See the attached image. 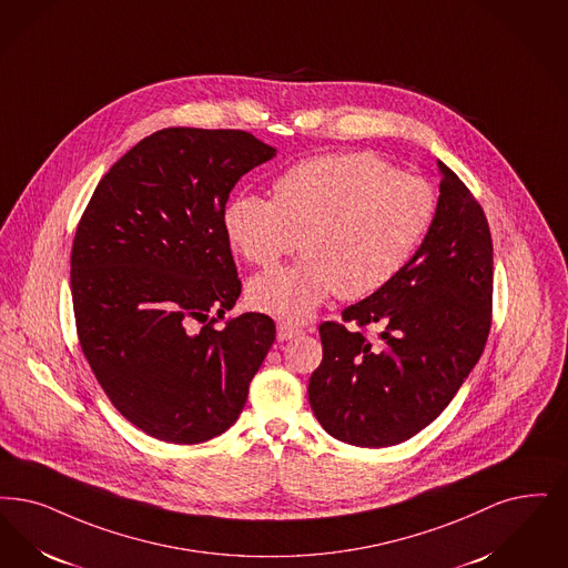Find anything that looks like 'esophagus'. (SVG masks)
Segmentation results:
<instances>
[{
	"label": "esophagus",
	"mask_w": 568,
	"mask_h": 568,
	"mask_svg": "<svg viewBox=\"0 0 568 568\" xmlns=\"http://www.w3.org/2000/svg\"><path fill=\"white\" fill-rule=\"evenodd\" d=\"M300 334H302V329H300L297 325H292V323H285V321H281V323L276 325V338H278L281 342L297 338Z\"/></svg>",
	"instance_id": "1"
}]
</instances>
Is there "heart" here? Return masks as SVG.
I'll return each mask as SVG.
<instances>
[{
    "label": "heart",
    "instance_id": "1",
    "mask_svg": "<svg viewBox=\"0 0 568 568\" xmlns=\"http://www.w3.org/2000/svg\"><path fill=\"white\" fill-rule=\"evenodd\" d=\"M435 211L425 180L372 152H341L285 169L273 201L234 196L224 226L232 247L264 271L300 245L297 264L253 278L247 290L253 308L300 323L329 295L359 300L385 290L425 243Z\"/></svg>",
    "mask_w": 568,
    "mask_h": 568
}]
</instances>
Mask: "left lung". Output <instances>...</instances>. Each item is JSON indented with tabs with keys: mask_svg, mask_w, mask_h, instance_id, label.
<instances>
[{
	"mask_svg": "<svg viewBox=\"0 0 568 568\" xmlns=\"http://www.w3.org/2000/svg\"><path fill=\"white\" fill-rule=\"evenodd\" d=\"M432 230L385 290L318 325L323 359L308 381L321 427L385 448L425 429L477 364L493 323V236L471 190L444 162ZM384 325L378 345L366 327Z\"/></svg>",
	"mask_w": 568,
	"mask_h": 568,
	"instance_id": "obj_1",
	"label": "left lung"
}]
</instances>
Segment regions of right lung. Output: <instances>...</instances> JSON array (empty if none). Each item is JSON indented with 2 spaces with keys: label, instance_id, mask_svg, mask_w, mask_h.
I'll return each mask as SVG.
<instances>
[{
  "label": "right lung",
  "instance_id": "right-lung-1",
  "mask_svg": "<svg viewBox=\"0 0 568 568\" xmlns=\"http://www.w3.org/2000/svg\"><path fill=\"white\" fill-rule=\"evenodd\" d=\"M247 131L162 129L103 175L71 247L82 353L114 408L169 444L226 432L273 346V318H224L241 295L224 213L274 156Z\"/></svg>",
  "mask_w": 568,
  "mask_h": 568
}]
</instances>
